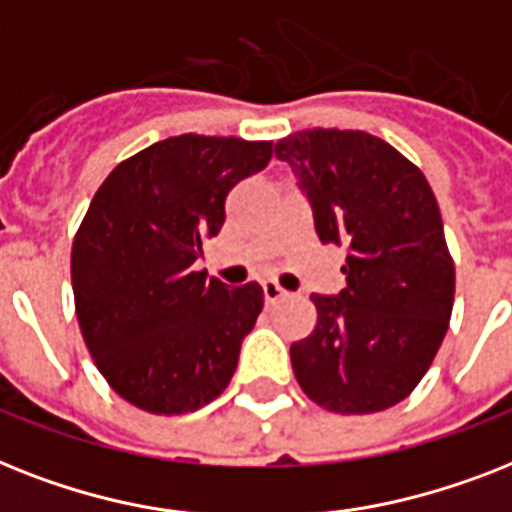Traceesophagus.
Wrapping results in <instances>:
<instances>
[{"mask_svg": "<svg viewBox=\"0 0 512 512\" xmlns=\"http://www.w3.org/2000/svg\"><path fill=\"white\" fill-rule=\"evenodd\" d=\"M261 290H264V301H267V304H277L280 298L288 296V293H285V290H282L277 282H264V285H261Z\"/></svg>", "mask_w": 512, "mask_h": 512, "instance_id": "34e87169", "label": "esophagus"}]
</instances>
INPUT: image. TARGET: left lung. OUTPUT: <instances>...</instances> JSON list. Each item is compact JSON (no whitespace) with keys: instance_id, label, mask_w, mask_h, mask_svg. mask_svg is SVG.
<instances>
[{"instance_id":"obj_1","label":"left lung","mask_w":512,"mask_h":512,"mask_svg":"<svg viewBox=\"0 0 512 512\" xmlns=\"http://www.w3.org/2000/svg\"><path fill=\"white\" fill-rule=\"evenodd\" d=\"M322 243L346 245V288L312 293L317 327L290 346L298 386L320 407L370 415L420 383L447 335L455 264L423 171L365 132L306 129L277 142Z\"/></svg>"}]
</instances>
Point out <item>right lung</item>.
Listing matches in <instances>:
<instances>
[{
	"instance_id": "right-lung-1",
	"label": "right lung",
	"mask_w": 512,
	"mask_h": 512,
	"mask_svg": "<svg viewBox=\"0 0 512 512\" xmlns=\"http://www.w3.org/2000/svg\"><path fill=\"white\" fill-rule=\"evenodd\" d=\"M272 161V142L182 134L118 163L71 251L76 317L97 370L126 402L182 415L230 386L264 290L195 272L227 192Z\"/></svg>"
}]
</instances>
